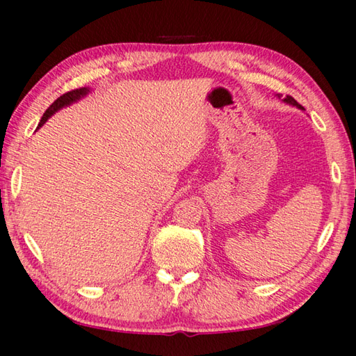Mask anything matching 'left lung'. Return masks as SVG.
Here are the masks:
<instances>
[{
  "instance_id": "obj_1",
  "label": "left lung",
  "mask_w": 356,
  "mask_h": 356,
  "mask_svg": "<svg viewBox=\"0 0 356 356\" xmlns=\"http://www.w3.org/2000/svg\"><path fill=\"white\" fill-rule=\"evenodd\" d=\"M284 102H287V103H290V104H293V106H298V108H302L301 106V104H299L295 99H293V97H290V95H287V97H285V99H284Z\"/></svg>"
}]
</instances>
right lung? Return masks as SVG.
Wrapping results in <instances>:
<instances>
[{
	"mask_svg": "<svg viewBox=\"0 0 356 356\" xmlns=\"http://www.w3.org/2000/svg\"><path fill=\"white\" fill-rule=\"evenodd\" d=\"M88 92H89L88 88H80V89L69 90V92L60 95L58 99L55 100V102L51 104V106H49V108L46 109V113L43 114V117H41V120H40V123H38V128L43 127L47 118L51 117L54 113H57V111L61 109L63 106H67V104H71V103H74V102H76V100H80L81 97H85Z\"/></svg>",
	"mask_w": 356,
	"mask_h": 356,
	"instance_id": "add662e5",
	"label": "right lung"
}]
</instances>
